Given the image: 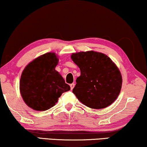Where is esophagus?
I'll use <instances>...</instances> for the list:
<instances>
[{"label":"esophagus","instance_id":"34e87169","mask_svg":"<svg viewBox=\"0 0 147 147\" xmlns=\"http://www.w3.org/2000/svg\"><path fill=\"white\" fill-rule=\"evenodd\" d=\"M74 86H75V84H74V83L70 84V87H71V90H73V88H74Z\"/></svg>","mask_w":147,"mask_h":147}]
</instances>
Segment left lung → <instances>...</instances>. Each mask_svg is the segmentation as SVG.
I'll return each instance as SVG.
<instances>
[{"label":"left lung","instance_id":"left-lung-1","mask_svg":"<svg viewBox=\"0 0 147 147\" xmlns=\"http://www.w3.org/2000/svg\"><path fill=\"white\" fill-rule=\"evenodd\" d=\"M71 57L81 71L72 90L78 99L94 109L113 103L120 92L122 80L110 58L93 51L73 53Z\"/></svg>","mask_w":147,"mask_h":147}]
</instances>
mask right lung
<instances>
[{
	"instance_id": "add662e5",
	"label": "right lung",
	"mask_w": 147,
	"mask_h": 147,
	"mask_svg": "<svg viewBox=\"0 0 147 147\" xmlns=\"http://www.w3.org/2000/svg\"><path fill=\"white\" fill-rule=\"evenodd\" d=\"M57 63L55 54L47 53L33 60L23 70L20 92L27 105L33 110L49 109L63 92L70 90V86L55 69Z\"/></svg>"
}]
</instances>
